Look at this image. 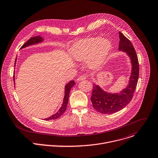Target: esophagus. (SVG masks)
Instances as JSON below:
<instances>
[{"mask_svg": "<svg viewBox=\"0 0 158 158\" xmlns=\"http://www.w3.org/2000/svg\"><path fill=\"white\" fill-rule=\"evenodd\" d=\"M86 78H87V77H86L85 76H79V77L77 78V81H83V80H85V79H86Z\"/></svg>", "mask_w": 158, "mask_h": 158, "instance_id": "1", "label": "esophagus"}]
</instances>
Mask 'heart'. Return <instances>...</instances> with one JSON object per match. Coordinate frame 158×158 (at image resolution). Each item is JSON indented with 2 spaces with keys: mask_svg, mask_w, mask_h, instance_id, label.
Wrapping results in <instances>:
<instances>
[{
  "mask_svg": "<svg viewBox=\"0 0 158 158\" xmlns=\"http://www.w3.org/2000/svg\"><path fill=\"white\" fill-rule=\"evenodd\" d=\"M110 49L111 43L106 38H87L76 42L70 49V54L74 60L87 61L89 68L96 70L104 64Z\"/></svg>",
  "mask_w": 158,
  "mask_h": 158,
  "instance_id": "b5f03b06",
  "label": "heart"
}]
</instances>
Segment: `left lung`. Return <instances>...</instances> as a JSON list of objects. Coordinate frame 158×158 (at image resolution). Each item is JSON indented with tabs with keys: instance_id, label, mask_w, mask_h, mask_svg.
I'll use <instances>...</instances> for the list:
<instances>
[{
	"instance_id": "1",
	"label": "left lung",
	"mask_w": 158,
	"mask_h": 158,
	"mask_svg": "<svg viewBox=\"0 0 158 158\" xmlns=\"http://www.w3.org/2000/svg\"><path fill=\"white\" fill-rule=\"evenodd\" d=\"M118 50L125 52L130 57L131 72L129 83L119 93L104 91L98 85H93L91 101L94 109L103 114H111L123 109L131 100L139 77V63L135 48L130 41L119 31Z\"/></svg>"
}]
</instances>
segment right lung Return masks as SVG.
<instances>
[{
    "label": "right lung",
    "instance_id": "right-lung-1",
    "mask_svg": "<svg viewBox=\"0 0 158 158\" xmlns=\"http://www.w3.org/2000/svg\"><path fill=\"white\" fill-rule=\"evenodd\" d=\"M43 40H44L40 36H36L32 37V38H30L24 44H23V46L21 47L20 49H23L24 48H26L27 46H31V45H33V44H38V43H40ZM16 62H17V58H16L15 61V66ZM75 84L76 83H75L74 81H71L65 85L64 97L63 102V104H62L61 108L59 109V110L55 114H53L52 115H51V117L44 119V120L57 119L59 117H60L64 113V112L66 111V108H67V105H68V99H69L70 90H71V88L75 85Z\"/></svg>",
    "mask_w": 158,
    "mask_h": 158
}]
</instances>
